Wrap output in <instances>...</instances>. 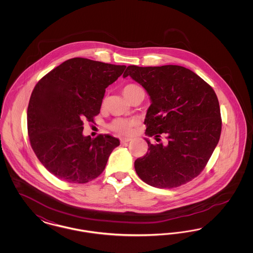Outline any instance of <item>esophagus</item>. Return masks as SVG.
I'll return each mask as SVG.
<instances>
[{"label": "esophagus", "instance_id": "esophagus-1", "mask_svg": "<svg viewBox=\"0 0 253 253\" xmlns=\"http://www.w3.org/2000/svg\"><path fill=\"white\" fill-rule=\"evenodd\" d=\"M129 141H131V138H128V137H122V138H121V144L127 143V142H129Z\"/></svg>", "mask_w": 253, "mask_h": 253}]
</instances>
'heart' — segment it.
<instances>
[{
    "mask_svg": "<svg viewBox=\"0 0 253 253\" xmlns=\"http://www.w3.org/2000/svg\"><path fill=\"white\" fill-rule=\"evenodd\" d=\"M140 89L139 86L135 84L126 85L123 88V94L127 98L132 94L133 91ZM133 121L130 120H125V119H117L113 121L110 124V128L118 133L128 135L132 132V127H133Z\"/></svg>",
    "mask_w": 253,
    "mask_h": 253,
    "instance_id": "b5f03b06",
    "label": "heart"
}]
</instances>
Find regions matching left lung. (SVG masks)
I'll use <instances>...</instances> for the list:
<instances>
[{
    "label": "left lung",
    "mask_w": 253,
    "mask_h": 253,
    "mask_svg": "<svg viewBox=\"0 0 253 253\" xmlns=\"http://www.w3.org/2000/svg\"><path fill=\"white\" fill-rule=\"evenodd\" d=\"M130 76L142 85L152 104L144 124L149 149L134 161L141 180L156 188H176L204 169L218 144L222 121L213 89L195 73L179 65L139 67L130 65ZM161 135L168 141L160 142Z\"/></svg>",
    "instance_id": "obj_1"
}]
</instances>
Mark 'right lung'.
Instances as JSON below:
<instances>
[{
	"instance_id": "right-lung-1",
	"label": "right lung",
	"mask_w": 253,
	"mask_h": 253,
	"mask_svg": "<svg viewBox=\"0 0 253 253\" xmlns=\"http://www.w3.org/2000/svg\"><path fill=\"white\" fill-rule=\"evenodd\" d=\"M125 68L74 58L37 84L27 108L28 136L41 163L58 178L83 184L104 170L120 140L110 134L84 136V121L94 122L105 89Z\"/></svg>"
}]
</instances>
